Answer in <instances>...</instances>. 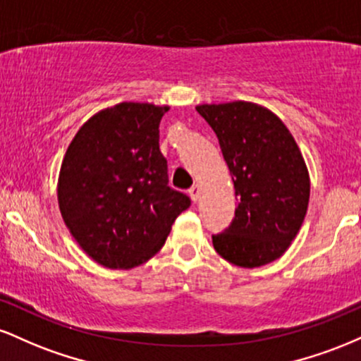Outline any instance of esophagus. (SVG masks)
Returning a JSON list of instances; mask_svg holds the SVG:
<instances>
[{
    "mask_svg": "<svg viewBox=\"0 0 361 361\" xmlns=\"http://www.w3.org/2000/svg\"><path fill=\"white\" fill-rule=\"evenodd\" d=\"M200 193H202V188L200 185H195L190 188V197H192L193 202H198V198H200Z\"/></svg>",
    "mask_w": 361,
    "mask_h": 361,
    "instance_id": "1",
    "label": "esophagus"
}]
</instances>
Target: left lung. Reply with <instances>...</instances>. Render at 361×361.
<instances>
[{
	"label": "left lung",
	"instance_id": "left-lung-1",
	"mask_svg": "<svg viewBox=\"0 0 361 361\" xmlns=\"http://www.w3.org/2000/svg\"><path fill=\"white\" fill-rule=\"evenodd\" d=\"M235 190L234 221L212 235L215 251L241 268L279 259L307 214L310 178L295 139L281 120L252 102L204 103Z\"/></svg>",
	"mask_w": 361,
	"mask_h": 361
}]
</instances>
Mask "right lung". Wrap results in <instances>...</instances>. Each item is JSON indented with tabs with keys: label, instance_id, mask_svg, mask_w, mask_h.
Listing matches in <instances>:
<instances>
[{
	"label": "right lung",
	"instance_id": "right-lung-1",
	"mask_svg": "<svg viewBox=\"0 0 361 361\" xmlns=\"http://www.w3.org/2000/svg\"><path fill=\"white\" fill-rule=\"evenodd\" d=\"M168 105L122 102L82 123L62 159L57 202L66 227L91 259L130 270L166 243L190 207L168 186L159 122Z\"/></svg>",
	"mask_w": 361,
	"mask_h": 361
}]
</instances>
